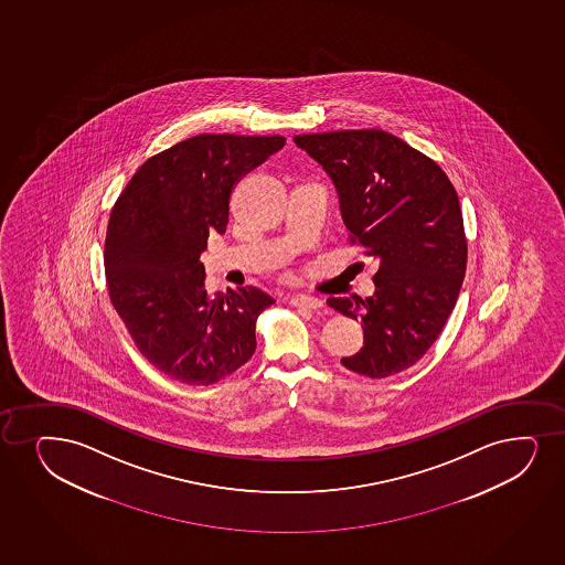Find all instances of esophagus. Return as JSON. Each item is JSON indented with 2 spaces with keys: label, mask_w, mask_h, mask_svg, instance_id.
Instances as JSON below:
<instances>
[{
  "label": "esophagus",
  "mask_w": 565,
  "mask_h": 565,
  "mask_svg": "<svg viewBox=\"0 0 565 565\" xmlns=\"http://www.w3.org/2000/svg\"><path fill=\"white\" fill-rule=\"evenodd\" d=\"M290 303L301 307V309H320L322 307L320 299L315 298V296H306V294H296L290 298Z\"/></svg>",
  "instance_id": "esophagus-1"
}]
</instances>
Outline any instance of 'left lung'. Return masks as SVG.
Listing matches in <instances>:
<instances>
[{
  "instance_id": "8db88e82",
  "label": "left lung",
  "mask_w": 565,
  "mask_h": 565,
  "mask_svg": "<svg viewBox=\"0 0 565 565\" xmlns=\"http://www.w3.org/2000/svg\"><path fill=\"white\" fill-rule=\"evenodd\" d=\"M294 141L333 181L352 245L379 259L373 296L328 299L363 326L362 349L341 363L371 379L409 370L439 338L466 275V232L452 182L388 131H326Z\"/></svg>"
}]
</instances>
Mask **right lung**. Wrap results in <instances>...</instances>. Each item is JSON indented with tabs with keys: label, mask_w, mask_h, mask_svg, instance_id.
Instances as JSON below:
<instances>
[{
	"label": "right lung",
	"mask_w": 565,
	"mask_h": 565,
	"mask_svg": "<svg viewBox=\"0 0 565 565\" xmlns=\"http://www.w3.org/2000/svg\"><path fill=\"white\" fill-rule=\"evenodd\" d=\"M280 136L202 134L152 156L118 195L105 237L113 307L156 370L207 386L256 351V318L275 303L247 286L209 294L200 254L224 234L230 198L285 147Z\"/></svg>",
	"instance_id": "right-lung-1"
}]
</instances>
